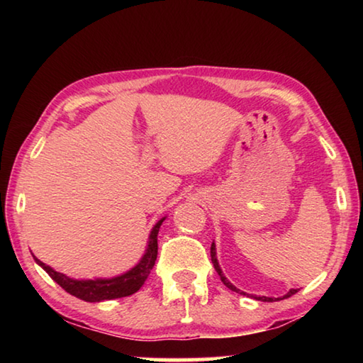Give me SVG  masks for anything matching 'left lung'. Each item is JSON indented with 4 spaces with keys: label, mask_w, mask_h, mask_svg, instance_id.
Masks as SVG:
<instances>
[{
    "label": "left lung",
    "mask_w": 363,
    "mask_h": 363,
    "mask_svg": "<svg viewBox=\"0 0 363 363\" xmlns=\"http://www.w3.org/2000/svg\"><path fill=\"white\" fill-rule=\"evenodd\" d=\"M211 261H213V266H214V269H216V272L219 274V277H220V280H223V284L227 286V288H230V290L232 291H240V290H238V288L237 286H233L232 284H230V281L229 280H227L225 277H224V274H223V270H220V267H219V262H218V257H216V245H214V242L211 243ZM298 290H294V288H293V290H290V291H288L286 294H285V296L284 298H290L291 296V294H294V293H296ZM240 294H247V293H245V291H240ZM257 301H267V303H270V301H274V298H267V296H255ZM275 301H279V299H275Z\"/></svg>",
    "instance_id": "8db88e82"
}]
</instances>
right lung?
I'll use <instances>...</instances> for the list:
<instances>
[{"instance_id":"right-lung-1","label":"right lung","mask_w":363,"mask_h":363,"mask_svg":"<svg viewBox=\"0 0 363 363\" xmlns=\"http://www.w3.org/2000/svg\"><path fill=\"white\" fill-rule=\"evenodd\" d=\"M164 220L160 219L158 223L153 225V229L149 235V245H147V250L136 266L128 272L118 275V277L112 279H94V280H75L67 277L65 274L56 272L52 267L46 266L45 262H41L38 257H35L36 264L46 270L56 284L64 288L67 293L73 294L83 301H88V303H99V301H107V299H115V298H125L130 296V294L136 293L140 286L144 285V281L149 277L152 267L155 266L157 255H158V230L160 225Z\"/></svg>"}]
</instances>
